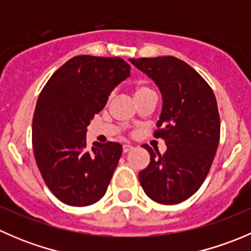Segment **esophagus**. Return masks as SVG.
Masks as SVG:
<instances>
[{
  "label": "esophagus",
  "instance_id": "esophagus-1",
  "mask_svg": "<svg viewBox=\"0 0 251 251\" xmlns=\"http://www.w3.org/2000/svg\"><path fill=\"white\" fill-rule=\"evenodd\" d=\"M124 153H128V151H131L133 149V146H131V144H124Z\"/></svg>",
  "mask_w": 251,
  "mask_h": 251
}]
</instances>
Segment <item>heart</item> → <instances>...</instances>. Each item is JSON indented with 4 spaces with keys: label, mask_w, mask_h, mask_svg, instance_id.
<instances>
[{
    "label": "heart",
    "mask_w": 251,
    "mask_h": 251,
    "mask_svg": "<svg viewBox=\"0 0 251 251\" xmlns=\"http://www.w3.org/2000/svg\"><path fill=\"white\" fill-rule=\"evenodd\" d=\"M151 93H154L153 91H151V88L148 87L147 85H143V83H138V85H136L135 88H133V96H135L136 100H140V98L144 97V96L147 95H151Z\"/></svg>",
    "instance_id": "obj_1"
}]
</instances>
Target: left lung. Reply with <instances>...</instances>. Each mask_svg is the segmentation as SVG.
Here are the masks:
<instances>
[{"label":"left lung","mask_w":251,"mask_h":251,"mask_svg":"<svg viewBox=\"0 0 251 251\" xmlns=\"http://www.w3.org/2000/svg\"><path fill=\"white\" fill-rule=\"evenodd\" d=\"M155 82L163 97L154 136L165 141L161 155L144 144L151 163L140 171L144 193L159 204L174 205L193 196L209 174L220 141V115L211 87L176 57L130 59Z\"/></svg>","instance_id":"1"}]
</instances>
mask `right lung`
I'll list each match as a JSON object with an SVG mask.
<instances>
[{"instance_id": "obj_1", "label": "right lung", "mask_w": 251, "mask_h": 251, "mask_svg": "<svg viewBox=\"0 0 251 251\" xmlns=\"http://www.w3.org/2000/svg\"><path fill=\"white\" fill-rule=\"evenodd\" d=\"M130 69L119 57L77 55L40 93L32 119L35 160L50 191L64 204L87 206L107 192L123 146L93 142L88 148L86 132Z\"/></svg>"}]
</instances>
